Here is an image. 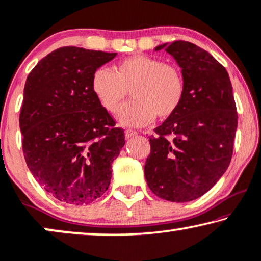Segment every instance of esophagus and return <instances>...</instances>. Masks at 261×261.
<instances>
[{
    "mask_svg": "<svg viewBox=\"0 0 261 261\" xmlns=\"http://www.w3.org/2000/svg\"><path fill=\"white\" fill-rule=\"evenodd\" d=\"M136 135H137L136 131H134V130H125V137H126V138H131V137L136 136Z\"/></svg>",
    "mask_w": 261,
    "mask_h": 261,
    "instance_id": "esophagus-1",
    "label": "esophagus"
}]
</instances>
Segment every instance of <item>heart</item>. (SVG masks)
Returning <instances> with one entry per match:
<instances>
[{"mask_svg":"<svg viewBox=\"0 0 261 261\" xmlns=\"http://www.w3.org/2000/svg\"><path fill=\"white\" fill-rule=\"evenodd\" d=\"M127 90L135 101L120 109L117 119L125 126L140 127L156 117L165 120L176 113L185 96V80L178 67L145 55L118 62L113 72L100 68L93 74V93L111 113L119 110Z\"/></svg>","mask_w":261,"mask_h":261,"instance_id":"obj_1","label":"heart"}]
</instances>
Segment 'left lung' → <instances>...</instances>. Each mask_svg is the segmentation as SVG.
<instances>
[{"mask_svg":"<svg viewBox=\"0 0 261 261\" xmlns=\"http://www.w3.org/2000/svg\"><path fill=\"white\" fill-rule=\"evenodd\" d=\"M162 48L181 68L185 96L176 113L149 137L144 175L156 196L185 203L206 193L227 171L238 113L228 72L209 52L184 40L155 51Z\"/></svg>","mask_w":261,"mask_h":261,"instance_id":"8db88e82","label":"left lung"}]
</instances>
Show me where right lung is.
<instances>
[{
  "instance_id": "1",
  "label": "right lung",
  "mask_w": 261,
  "mask_h": 261,
  "mask_svg": "<svg viewBox=\"0 0 261 261\" xmlns=\"http://www.w3.org/2000/svg\"><path fill=\"white\" fill-rule=\"evenodd\" d=\"M117 54L64 46L27 76L20 130L27 167L51 196L71 205L98 199L109 189L124 130L92 90L95 70Z\"/></svg>"
}]
</instances>
